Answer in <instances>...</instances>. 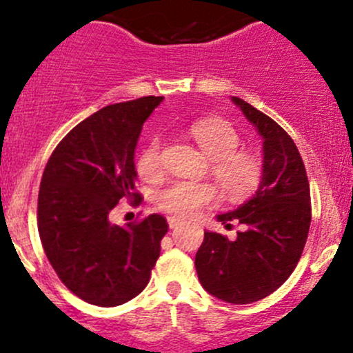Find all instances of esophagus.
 <instances>
[{
  "label": "esophagus",
  "mask_w": 353,
  "mask_h": 353,
  "mask_svg": "<svg viewBox=\"0 0 353 353\" xmlns=\"http://www.w3.org/2000/svg\"><path fill=\"white\" fill-rule=\"evenodd\" d=\"M167 223H169L170 229H176V227L181 225V220L179 219H174V216H169V219H167Z\"/></svg>",
  "instance_id": "obj_1"
}]
</instances>
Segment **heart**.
Instances as JSON below:
<instances>
[{
  "instance_id": "b5f03b06",
  "label": "heart",
  "mask_w": 353,
  "mask_h": 353,
  "mask_svg": "<svg viewBox=\"0 0 353 353\" xmlns=\"http://www.w3.org/2000/svg\"><path fill=\"white\" fill-rule=\"evenodd\" d=\"M190 134L210 160V174L229 199L251 196L263 179V160L256 152L239 148L236 128L220 117H201L190 124ZM141 179L155 183L163 177L162 141H148L137 159ZM216 190L210 183L174 181L157 193V206L177 219H190L201 208L213 205Z\"/></svg>"
}]
</instances>
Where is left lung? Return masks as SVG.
Listing matches in <instances>:
<instances>
[{
  "label": "left lung",
  "mask_w": 353,
  "mask_h": 353,
  "mask_svg": "<svg viewBox=\"0 0 353 353\" xmlns=\"http://www.w3.org/2000/svg\"><path fill=\"white\" fill-rule=\"evenodd\" d=\"M263 138V179L256 193L232 212L216 215L225 227L244 225L236 241L205 232L194 266L199 283L229 304L265 299L292 275L311 225V191L304 162L280 124L232 97Z\"/></svg>",
  "instance_id": "obj_1"
}]
</instances>
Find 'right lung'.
<instances>
[{"label":"right lung","mask_w":353,"mask_h":353,"mask_svg":"<svg viewBox=\"0 0 353 353\" xmlns=\"http://www.w3.org/2000/svg\"><path fill=\"white\" fill-rule=\"evenodd\" d=\"M163 97H141L97 110L59 141L41 179L37 225L59 280L85 302L114 307L137 297L160 256L167 220L152 213L119 227L110 210L134 190V150L145 121Z\"/></svg>","instance_id":"obj_1"}]
</instances>
